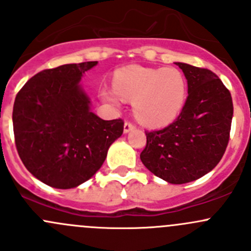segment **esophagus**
I'll use <instances>...</instances> for the list:
<instances>
[{"instance_id": "esophagus-1", "label": "esophagus", "mask_w": 251, "mask_h": 251, "mask_svg": "<svg viewBox=\"0 0 251 251\" xmlns=\"http://www.w3.org/2000/svg\"><path fill=\"white\" fill-rule=\"evenodd\" d=\"M136 126L133 125L132 123H130V121H126L125 124H124V133H127V132H130L131 130H133V128H135Z\"/></svg>"}]
</instances>
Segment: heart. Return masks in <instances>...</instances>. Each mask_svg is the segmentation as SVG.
<instances>
[{
    "label": "heart",
    "instance_id": "b5f03b06",
    "mask_svg": "<svg viewBox=\"0 0 251 251\" xmlns=\"http://www.w3.org/2000/svg\"><path fill=\"white\" fill-rule=\"evenodd\" d=\"M114 86L103 87V100L113 105L131 100L136 118L153 127L173 121L187 98L186 77L173 67L155 69L128 65L115 73Z\"/></svg>",
    "mask_w": 251,
    "mask_h": 251
}]
</instances>
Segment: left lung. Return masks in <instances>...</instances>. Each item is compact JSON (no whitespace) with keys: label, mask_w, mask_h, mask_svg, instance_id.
Here are the masks:
<instances>
[{"label":"left lung","mask_w":251,"mask_h":251,"mask_svg":"<svg viewBox=\"0 0 251 251\" xmlns=\"http://www.w3.org/2000/svg\"><path fill=\"white\" fill-rule=\"evenodd\" d=\"M188 83L178 118L163 130L147 131L143 165L164 181L182 184L212 170L229 140L233 103L229 91L211 70L175 63Z\"/></svg>","instance_id":"8db88e82"}]
</instances>
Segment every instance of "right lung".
Segmentation results:
<instances>
[{
    "label": "right lung",
    "mask_w": 251,
    "mask_h": 251,
    "mask_svg": "<svg viewBox=\"0 0 251 251\" xmlns=\"http://www.w3.org/2000/svg\"><path fill=\"white\" fill-rule=\"evenodd\" d=\"M97 62L64 64L32 76L18 92L13 130L25 168L53 188L69 189L90 179L124 131V121L91 111L81 77Z\"/></svg>",
    "instance_id": "add662e5"
}]
</instances>
